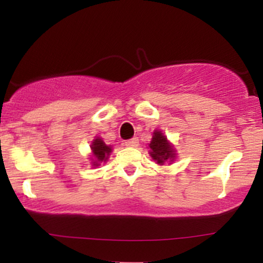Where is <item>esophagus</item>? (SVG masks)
Returning <instances> with one entry per match:
<instances>
[{"label": "esophagus", "mask_w": 263, "mask_h": 263, "mask_svg": "<svg viewBox=\"0 0 263 263\" xmlns=\"http://www.w3.org/2000/svg\"><path fill=\"white\" fill-rule=\"evenodd\" d=\"M125 144L127 147H137L138 146V140L136 137H134V138H131V140L125 141Z\"/></svg>", "instance_id": "esophagus-1"}]
</instances>
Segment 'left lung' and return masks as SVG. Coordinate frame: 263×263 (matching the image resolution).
<instances>
[{
  "label": "left lung",
  "mask_w": 263,
  "mask_h": 263,
  "mask_svg": "<svg viewBox=\"0 0 263 263\" xmlns=\"http://www.w3.org/2000/svg\"><path fill=\"white\" fill-rule=\"evenodd\" d=\"M149 148L152 158L157 161L158 164H163L165 161L171 159L173 161V158L176 157L173 147L170 142L167 141V137L164 135H162L161 131H155L153 132L152 141L149 143Z\"/></svg>",
  "instance_id": "1"
}]
</instances>
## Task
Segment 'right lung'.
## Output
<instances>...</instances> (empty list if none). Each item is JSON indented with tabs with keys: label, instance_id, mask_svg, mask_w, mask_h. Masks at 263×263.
<instances>
[{
	"label": "right lung",
	"instance_id": "1",
	"mask_svg": "<svg viewBox=\"0 0 263 263\" xmlns=\"http://www.w3.org/2000/svg\"><path fill=\"white\" fill-rule=\"evenodd\" d=\"M91 149L93 153V158H95V162H92L93 165H99L100 162H106L107 157L111 152V147L105 144V142L102 141L101 138L93 140L91 144Z\"/></svg>",
	"mask_w": 263,
	"mask_h": 263
}]
</instances>
